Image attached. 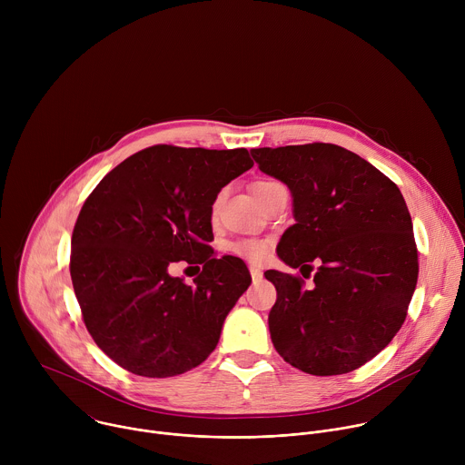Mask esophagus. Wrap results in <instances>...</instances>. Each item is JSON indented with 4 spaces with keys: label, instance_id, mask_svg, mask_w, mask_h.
Segmentation results:
<instances>
[{
    "label": "esophagus",
    "instance_id": "1",
    "mask_svg": "<svg viewBox=\"0 0 465 465\" xmlns=\"http://www.w3.org/2000/svg\"><path fill=\"white\" fill-rule=\"evenodd\" d=\"M250 276L253 282H261L262 280V272L259 267H253V264H250Z\"/></svg>",
    "mask_w": 465,
    "mask_h": 465
}]
</instances>
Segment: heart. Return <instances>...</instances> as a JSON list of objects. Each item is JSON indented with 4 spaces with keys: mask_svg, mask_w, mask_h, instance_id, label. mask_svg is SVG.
I'll list each match as a JSON object with an SVG mask.
<instances>
[{
    "mask_svg": "<svg viewBox=\"0 0 465 465\" xmlns=\"http://www.w3.org/2000/svg\"><path fill=\"white\" fill-rule=\"evenodd\" d=\"M274 183L276 182H257L253 185V194L269 189ZM269 250H271V244L262 239H242V241H237L232 244V252H235L237 255H241L252 262H261L264 257L269 255Z\"/></svg>",
    "mask_w": 465,
    "mask_h": 465,
    "instance_id": "b5f03b06",
    "label": "heart"
}]
</instances>
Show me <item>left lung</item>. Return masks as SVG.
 <instances>
[{"label":"left lung","mask_w":465,"mask_h":465,"mask_svg":"<svg viewBox=\"0 0 465 465\" xmlns=\"http://www.w3.org/2000/svg\"><path fill=\"white\" fill-rule=\"evenodd\" d=\"M255 163L292 193L294 221L278 255L309 278L267 271L276 351L311 375L353 371L401 329L418 283V248L405 198L388 176L333 143L262 147Z\"/></svg>","instance_id":"left-lung-1"}]
</instances>
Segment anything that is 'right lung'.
Instances as JSON below:
<instances>
[{
  "instance_id": "obj_1",
  "label": "right lung",
  "mask_w": 465,
  "mask_h": 465,
  "mask_svg": "<svg viewBox=\"0 0 465 465\" xmlns=\"http://www.w3.org/2000/svg\"><path fill=\"white\" fill-rule=\"evenodd\" d=\"M253 165L246 149L154 145L132 154L92 191L72 235L70 272L95 344L121 368L173 377L204 362L252 283L242 259L215 257L219 191ZM203 272L189 288L168 267Z\"/></svg>"
}]
</instances>
